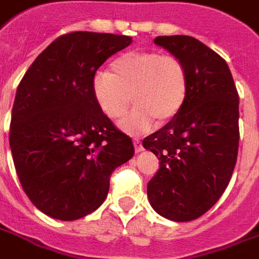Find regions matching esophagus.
I'll list each match as a JSON object with an SVG mask.
<instances>
[{"mask_svg":"<svg viewBox=\"0 0 259 259\" xmlns=\"http://www.w3.org/2000/svg\"><path fill=\"white\" fill-rule=\"evenodd\" d=\"M133 145H134V149H136L137 153H140V151H142L143 150V146H142V142H141L140 140H133Z\"/></svg>","mask_w":259,"mask_h":259,"instance_id":"obj_1","label":"esophagus"}]
</instances>
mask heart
I'll return each instance as SVG.
<instances>
[{
    "label": "heart",
    "mask_w": 259,
    "mask_h": 259,
    "mask_svg": "<svg viewBox=\"0 0 259 259\" xmlns=\"http://www.w3.org/2000/svg\"><path fill=\"white\" fill-rule=\"evenodd\" d=\"M188 71L174 54L158 50H132L110 63L109 72H99L93 80V95L100 109L119 119L137 104L133 113L121 122L130 134L145 133L153 118L166 122L174 118L188 96Z\"/></svg>",
    "instance_id": "b5f03b06"
}]
</instances>
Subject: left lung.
<instances>
[{"label": "left lung", "instance_id": "1", "mask_svg": "<svg viewBox=\"0 0 259 259\" xmlns=\"http://www.w3.org/2000/svg\"><path fill=\"white\" fill-rule=\"evenodd\" d=\"M188 71V96L177 116L143 140L159 159L147 184L154 209L172 221L195 220L213 207L238 154V92L227 62L188 35L156 36Z\"/></svg>", "mask_w": 259, "mask_h": 259}]
</instances>
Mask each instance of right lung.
<instances>
[{"label":"right lung","instance_id":"right-lung-1","mask_svg":"<svg viewBox=\"0 0 259 259\" xmlns=\"http://www.w3.org/2000/svg\"><path fill=\"white\" fill-rule=\"evenodd\" d=\"M127 35L73 31L39 54L19 82L10 121V149L31 203L63 221L103 204L110 175L133 156L132 138L97 105L93 80Z\"/></svg>","mask_w":259,"mask_h":259}]
</instances>
